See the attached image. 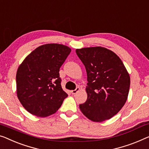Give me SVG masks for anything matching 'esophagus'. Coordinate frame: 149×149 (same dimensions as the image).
Wrapping results in <instances>:
<instances>
[{
	"instance_id": "34e87169",
	"label": "esophagus",
	"mask_w": 149,
	"mask_h": 149,
	"mask_svg": "<svg viewBox=\"0 0 149 149\" xmlns=\"http://www.w3.org/2000/svg\"><path fill=\"white\" fill-rule=\"evenodd\" d=\"M79 90H80V88H79V87H77L76 88H75V90L71 91V93H72V94H76V93L78 92V91H79Z\"/></svg>"
}]
</instances>
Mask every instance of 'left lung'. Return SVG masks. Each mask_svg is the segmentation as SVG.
Listing matches in <instances>:
<instances>
[{
  "label": "left lung",
  "mask_w": 149,
  "mask_h": 149,
  "mask_svg": "<svg viewBox=\"0 0 149 149\" xmlns=\"http://www.w3.org/2000/svg\"><path fill=\"white\" fill-rule=\"evenodd\" d=\"M75 52L88 76V98L79 104L80 110L94 122L111 118L123 107L129 92L130 79L123 61L116 53L102 47Z\"/></svg>",
  "instance_id": "1"
}]
</instances>
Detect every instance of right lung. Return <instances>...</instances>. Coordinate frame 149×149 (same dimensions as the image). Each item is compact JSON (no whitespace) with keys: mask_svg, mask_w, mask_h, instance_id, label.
I'll return each instance as SVG.
<instances>
[{"mask_svg":"<svg viewBox=\"0 0 149 149\" xmlns=\"http://www.w3.org/2000/svg\"><path fill=\"white\" fill-rule=\"evenodd\" d=\"M70 52L65 45L45 44L33 51L19 65L17 97L31 114L40 117L54 114L68 97L59 72Z\"/></svg>","mask_w":149,"mask_h":149,"instance_id":"right-lung-1","label":"right lung"}]
</instances>
